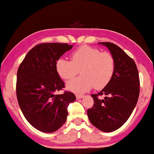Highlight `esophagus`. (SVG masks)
Here are the masks:
<instances>
[{
  "label": "esophagus",
  "instance_id": "34e87169",
  "mask_svg": "<svg viewBox=\"0 0 154 154\" xmlns=\"http://www.w3.org/2000/svg\"><path fill=\"white\" fill-rule=\"evenodd\" d=\"M75 97L77 99H81L82 97H83V95L82 94H76Z\"/></svg>",
  "mask_w": 154,
  "mask_h": 154
}]
</instances>
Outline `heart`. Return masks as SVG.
Instances as JSON below:
<instances>
[{
	"label": "heart",
	"mask_w": 154,
	"mask_h": 154,
	"mask_svg": "<svg viewBox=\"0 0 154 154\" xmlns=\"http://www.w3.org/2000/svg\"><path fill=\"white\" fill-rule=\"evenodd\" d=\"M71 59L60 58L56 63V69L63 80H70L79 73L82 76L70 81L67 88L75 93H84L94 86L96 90L104 88L110 82L116 62L109 52H101L97 48L83 45L72 53Z\"/></svg>",
	"instance_id": "obj_1"
}]
</instances>
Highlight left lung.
<instances>
[{"mask_svg":"<svg viewBox=\"0 0 154 154\" xmlns=\"http://www.w3.org/2000/svg\"><path fill=\"white\" fill-rule=\"evenodd\" d=\"M107 47L116 62L110 82L97 94H92L94 106L87 110L89 120L101 131L117 130L128 120L139 96V75L137 66L125 52L111 42H99ZM104 95V99L99 98Z\"/></svg>","mask_w":154,"mask_h":154,"instance_id":"1","label":"left lung"}]
</instances>
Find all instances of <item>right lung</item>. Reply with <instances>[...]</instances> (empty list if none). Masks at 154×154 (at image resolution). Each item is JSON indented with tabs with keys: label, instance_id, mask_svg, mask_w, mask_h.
<instances>
[{
	"label": "right lung",
	"instance_id": "right-lung-1",
	"mask_svg": "<svg viewBox=\"0 0 154 154\" xmlns=\"http://www.w3.org/2000/svg\"><path fill=\"white\" fill-rule=\"evenodd\" d=\"M73 45L41 43L27 53L17 71L16 96L26 120L34 128L51 133L61 128L68 116V106L75 101L70 91L54 94L64 88L56 63Z\"/></svg>",
	"mask_w": 154,
	"mask_h": 154
}]
</instances>
